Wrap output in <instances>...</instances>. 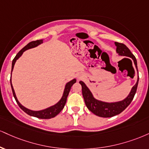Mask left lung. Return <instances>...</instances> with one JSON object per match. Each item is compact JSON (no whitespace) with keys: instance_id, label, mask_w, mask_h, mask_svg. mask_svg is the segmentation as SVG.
Listing matches in <instances>:
<instances>
[{"instance_id":"obj_1","label":"left lung","mask_w":149,"mask_h":149,"mask_svg":"<svg viewBox=\"0 0 149 149\" xmlns=\"http://www.w3.org/2000/svg\"><path fill=\"white\" fill-rule=\"evenodd\" d=\"M115 45L116 46V52L119 53V55L132 58L135 63L137 71H138L137 60L135 55L129 50V48L125 44H121V43L115 42ZM138 82H139V76H138L137 82L132 87L128 96L123 101L115 102V103H105V102L96 100L94 98L92 92L83 82L80 81L79 83L82 86V96H83L85 105L87 108L96 116H101V117H112L122 112L130 105L137 91Z\"/></svg>"}]
</instances>
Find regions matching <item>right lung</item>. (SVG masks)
Listing matches in <instances>:
<instances>
[{
	"mask_svg": "<svg viewBox=\"0 0 149 149\" xmlns=\"http://www.w3.org/2000/svg\"><path fill=\"white\" fill-rule=\"evenodd\" d=\"M43 43V39H39V40H36V41H33V42L28 43L27 45L23 47L22 49L21 50L19 53H17V55H16L15 57L14 58V60H12V71L14 69V64H15L16 61H17L18 59L21 56V55L23 54V53L26 50L30 49V48H35L36 46H37L39 44H42ZM12 75V73H11ZM76 82V79H73L71 81L67 82V85L65 86V88H64V91L63 93V95H62V97L60 99V101L57 103L55 105H53V106L48 107V108H46L45 110H40V111H33V110H30L29 109L26 108L24 106H23L21 104L19 103V101L17 100V96H16L15 92H14V88L12 87V81L11 79H10V84H11V87H12V93H13V96L14 98H15L16 101L19 106L20 107V108L21 110L24 111L26 114H29L30 116H35L37 118H39V119H51V118L55 117V116H57L60 112L62 111V109L64 108V105H65L66 102H67V96L69 95V93L70 92V89H71V87H72V85L75 82Z\"/></svg>",
	"mask_w": 149,
	"mask_h": 149,
	"instance_id": "obj_1",
	"label": "right lung"
}]
</instances>
